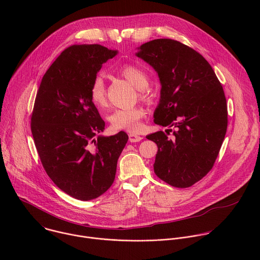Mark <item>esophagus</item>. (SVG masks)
Masks as SVG:
<instances>
[{"label": "esophagus", "mask_w": 260, "mask_h": 260, "mask_svg": "<svg viewBox=\"0 0 260 260\" xmlns=\"http://www.w3.org/2000/svg\"><path fill=\"white\" fill-rule=\"evenodd\" d=\"M143 138L139 135H136V134H129L128 135V140L131 143H136V142H140Z\"/></svg>", "instance_id": "1"}]
</instances>
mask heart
I'll use <instances>...</instances> for the list:
<instances>
[{
  "label": "heart",
  "mask_w": 260,
  "mask_h": 260,
  "mask_svg": "<svg viewBox=\"0 0 260 260\" xmlns=\"http://www.w3.org/2000/svg\"><path fill=\"white\" fill-rule=\"evenodd\" d=\"M118 74L141 91L148 85L147 74L145 73V71H143L137 66L124 64L119 68ZM89 96L91 102L98 108H103L106 106V85L102 76H96L93 79L89 89ZM145 116L146 112L142 107H134L125 110L117 109L113 111L111 114H109L108 121L114 129L136 133L142 128V120Z\"/></svg>",
  "instance_id": "obj_1"
}]
</instances>
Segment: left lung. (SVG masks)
<instances>
[{
    "mask_svg": "<svg viewBox=\"0 0 260 260\" xmlns=\"http://www.w3.org/2000/svg\"><path fill=\"white\" fill-rule=\"evenodd\" d=\"M136 55L155 70L161 85L154 122L176 128L172 139L162 131L146 137L158 147L154 173L174 187H189L210 172L224 140L223 88L205 57L178 41H149Z\"/></svg>",
    "mask_w": 260,
    "mask_h": 260,
    "instance_id": "left-lung-1",
    "label": "left lung"
}]
</instances>
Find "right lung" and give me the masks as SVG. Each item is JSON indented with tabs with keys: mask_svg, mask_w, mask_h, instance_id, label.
I'll list each match as a JSON object with an SVG mask.
<instances>
[{
	"mask_svg": "<svg viewBox=\"0 0 260 260\" xmlns=\"http://www.w3.org/2000/svg\"><path fill=\"white\" fill-rule=\"evenodd\" d=\"M118 53L99 44L64 49L42 78L30 128L41 162L56 186L80 201L105 193L128 140L101 135L105 121L89 96L102 64Z\"/></svg>",
	"mask_w": 260,
	"mask_h": 260,
	"instance_id": "right-lung-1",
	"label": "right lung"
}]
</instances>
